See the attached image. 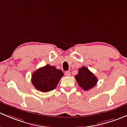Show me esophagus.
Instances as JSON below:
<instances>
[{"label": "esophagus", "instance_id": "1", "mask_svg": "<svg viewBox=\"0 0 127 127\" xmlns=\"http://www.w3.org/2000/svg\"><path fill=\"white\" fill-rule=\"evenodd\" d=\"M65 75L67 76V77H69V76L70 75V72H69V71H66V72H65Z\"/></svg>", "mask_w": 127, "mask_h": 127}]
</instances>
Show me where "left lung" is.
<instances>
[{"label":"left lung","mask_w":127,"mask_h":127,"mask_svg":"<svg viewBox=\"0 0 127 127\" xmlns=\"http://www.w3.org/2000/svg\"><path fill=\"white\" fill-rule=\"evenodd\" d=\"M80 87L88 91L95 86L97 83V77L86 67H81L78 69V74L75 76Z\"/></svg>","instance_id":"1"}]
</instances>
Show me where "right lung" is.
<instances>
[{
	"label": "right lung",
	"instance_id": "add662e5",
	"mask_svg": "<svg viewBox=\"0 0 127 127\" xmlns=\"http://www.w3.org/2000/svg\"><path fill=\"white\" fill-rule=\"evenodd\" d=\"M63 75L62 70L47 64L32 74V83L38 91L47 93L55 89Z\"/></svg>",
	"mask_w": 127,
	"mask_h": 127
}]
</instances>
